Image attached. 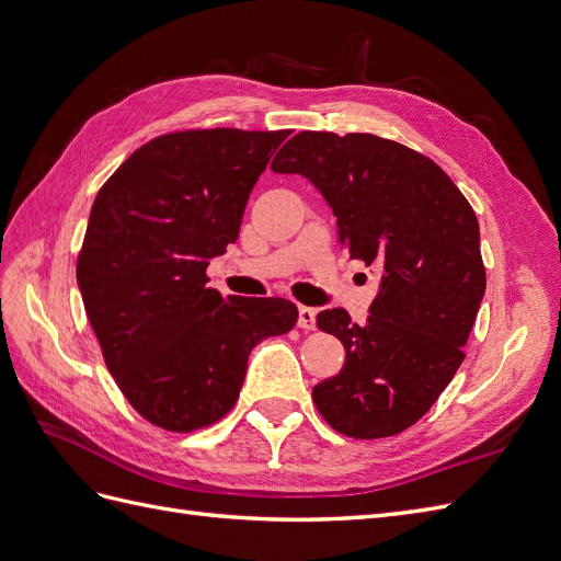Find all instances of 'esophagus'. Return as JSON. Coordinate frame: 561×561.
I'll use <instances>...</instances> for the list:
<instances>
[{
  "label": "esophagus",
  "instance_id": "esophagus-1",
  "mask_svg": "<svg viewBox=\"0 0 561 561\" xmlns=\"http://www.w3.org/2000/svg\"><path fill=\"white\" fill-rule=\"evenodd\" d=\"M316 309H309V307H299V320H297V325L301 328V330H316Z\"/></svg>",
  "mask_w": 561,
  "mask_h": 561
}]
</instances>
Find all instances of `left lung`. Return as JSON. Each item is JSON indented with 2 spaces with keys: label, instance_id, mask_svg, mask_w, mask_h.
<instances>
[{
  "label": "left lung",
  "instance_id": "obj_1",
  "mask_svg": "<svg viewBox=\"0 0 561 561\" xmlns=\"http://www.w3.org/2000/svg\"><path fill=\"white\" fill-rule=\"evenodd\" d=\"M271 171L309 178L351 260L383 271L360 325L344 309L316 318L346 348L342 371L313 386L316 410L355 439L407 431L461 367L484 297L472 206L433 159L371 133L301 130Z\"/></svg>",
  "mask_w": 561,
  "mask_h": 561
}]
</instances>
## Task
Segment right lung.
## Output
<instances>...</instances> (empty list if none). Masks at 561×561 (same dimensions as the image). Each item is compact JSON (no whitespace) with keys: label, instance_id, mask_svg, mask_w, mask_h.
I'll return each instance as SVG.
<instances>
[{"label":"right lung","instance_id":"add662e5","mask_svg":"<svg viewBox=\"0 0 561 561\" xmlns=\"http://www.w3.org/2000/svg\"><path fill=\"white\" fill-rule=\"evenodd\" d=\"M287 135L163 133L100 186L77 280L107 369L151 426L192 433L225 419L250 351L295 328L293 301L222 297L206 274L239 239L252 186Z\"/></svg>","mask_w":561,"mask_h":561}]
</instances>
